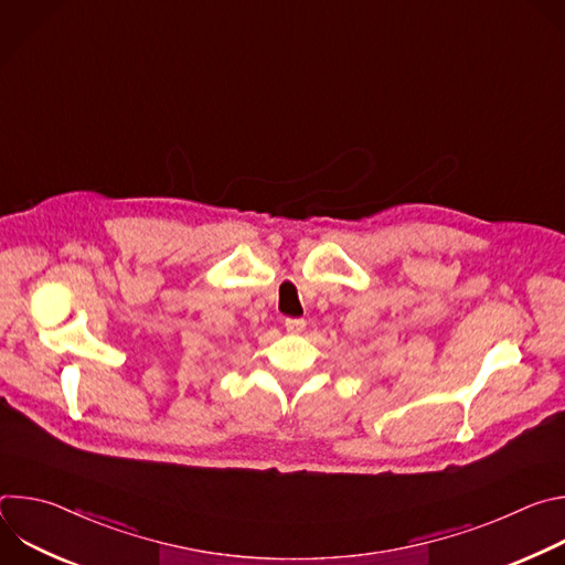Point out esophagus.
Segmentation results:
<instances>
[{"mask_svg":"<svg viewBox=\"0 0 565 565\" xmlns=\"http://www.w3.org/2000/svg\"><path fill=\"white\" fill-rule=\"evenodd\" d=\"M284 327H286L288 333H295V335H297V333H301V331L306 329V321H303L301 317H288V319L284 321Z\"/></svg>","mask_w":565,"mask_h":565,"instance_id":"1","label":"esophagus"}]
</instances>
